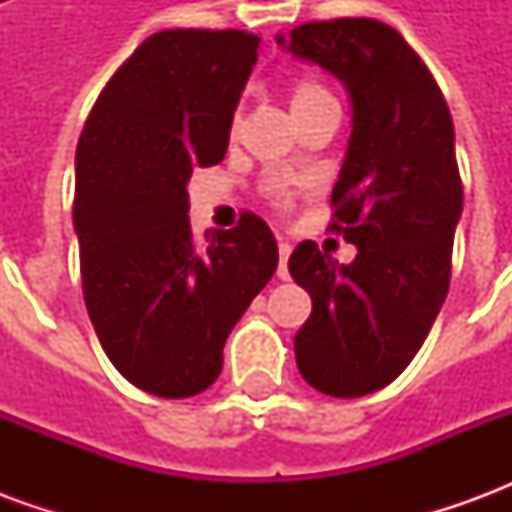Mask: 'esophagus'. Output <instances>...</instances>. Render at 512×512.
<instances>
[{
	"label": "esophagus",
	"mask_w": 512,
	"mask_h": 512,
	"mask_svg": "<svg viewBox=\"0 0 512 512\" xmlns=\"http://www.w3.org/2000/svg\"><path fill=\"white\" fill-rule=\"evenodd\" d=\"M279 279H288V257H290V244L285 241V238H279Z\"/></svg>",
	"instance_id": "1"
}]
</instances>
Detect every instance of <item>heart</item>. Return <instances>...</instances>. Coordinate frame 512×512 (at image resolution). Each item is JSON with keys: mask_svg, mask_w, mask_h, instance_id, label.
<instances>
[{"mask_svg": "<svg viewBox=\"0 0 512 512\" xmlns=\"http://www.w3.org/2000/svg\"><path fill=\"white\" fill-rule=\"evenodd\" d=\"M334 101L332 90L321 82V79H301L296 87H293V98L290 104L293 109H304V106H315V104H329Z\"/></svg>", "mask_w": 512, "mask_h": 512, "instance_id": "obj_1", "label": "heart"}]
</instances>
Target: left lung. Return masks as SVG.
Returning a JSON list of instances; mask_svg holds the SVG:
<instances>
[{"instance_id":"1","label":"left lung","mask_w":512,"mask_h":512,"mask_svg":"<svg viewBox=\"0 0 512 512\" xmlns=\"http://www.w3.org/2000/svg\"><path fill=\"white\" fill-rule=\"evenodd\" d=\"M277 43L340 79L354 112L329 230L359 255L337 266L312 241L293 249L290 277L312 296L296 365L323 395H370L406 370L447 299L463 211L450 109L417 51L376 18L310 21Z\"/></svg>"}]
</instances>
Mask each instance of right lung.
Listing matches in <instances>:
<instances>
[{
	"instance_id": "obj_1",
	"label": "right lung",
	"mask_w": 512,
	"mask_h": 512,
	"mask_svg": "<svg viewBox=\"0 0 512 512\" xmlns=\"http://www.w3.org/2000/svg\"><path fill=\"white\" fill-rule=\"evenodd\" d=\"M241 29H167L98 95L76 147L73 230L84 304L120 376L156 397L205 392L222 348L279 263L268 224L244 213L200 246L189 178L227 153L257 62Z\"/></svg>"
}]
</instances>
